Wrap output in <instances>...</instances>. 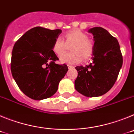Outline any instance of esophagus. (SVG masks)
<instances>
[{
    "mask_svg": "<svg viewBox=\"0 0 134 134\" xmlns=\"http://www.w3.org/2000/svg\"><path fill=\"white\" fill-rule=\"evenodd\" d=\"M68 68H69V69H71V68H74V66H71V65H68Z\"/></svg>",
    "mask_w": 134,
    "mask_h": 134,
    "instance_id": "34e87169",
    "label": "esophagus"
}]
</instances>
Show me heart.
<instances>
[{
    "mask_svg": "<svg viewBox=\"0 0 134 134\" xmlns=\"http://www.w3.org/2000/svg\"><path fill=\"white\" fill-rule=\"evenodd\" d=\"M64 41L58 37L52 45L53 52L60 56L71 48L72 52L62 56L60 60L63 63L76 64L82 60H87L92 56L94 52L93 43L88 40V36L79 29H72L64 35Z\"/></svg>",
    "mask_w": 134,
    "mask_h": 134,
    "instance_id": "1",
    "label": "heart"
}]
</instances>
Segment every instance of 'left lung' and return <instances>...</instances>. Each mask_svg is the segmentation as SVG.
<instances>
[{
	"label": "left lung",
	"mask_w": 134,
	"mask_h": 134,
	"mask_svg": "<svg viewBox=\"0 0 134 134\" xmlns=\"http://www.w3.org/2000/svg\"><path fill=\"white\" fill-rule=\"evenodd\" d=\"M94 35L93 62L76 66V90L82 94L95 97L107 93L114 85L123 64V57L118 40L102 27L88 31Z\"/></svg>",
	"instance_id": "obj_1"
}]
</instances>
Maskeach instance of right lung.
Returning a JSON list of instances; mask_svg holds the SVG:
<instances>
[{
  "instance_id": "add662e5",
  "label": "right lung",
  "mask_w": 134,
  "mask_h": 134,
  "mask_svg": "<svg viewBox=\"0 0 134 134\" xmlns=\"http://www.w3.org/2000/svg\"><path fill=\"white\" fill-rule=\"evenodd\" d=\"M61 32L60 29L35 27L14 45L12 75L19 88L31 99L41 100L54 95L68 71L65 64H55L59 58L52 51L53 43Z\"/></svg>"
}]
</instances>
